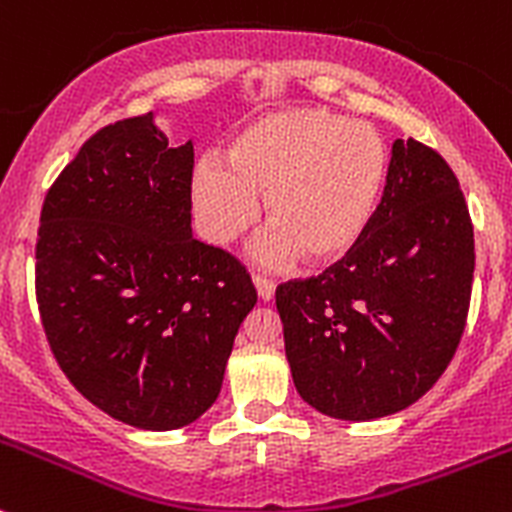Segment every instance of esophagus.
<instances>
[{
    "mask_svg": "<svg viewBox=\"0 0 512 512\" xmlns=\"http://www.w3.org/2000/svg\"><path fill=\"white\" fill-rule=\"evenodd\" d=\"M252 282H255V290H257V295H260L262 302H270L272 297H275V282L272 280H267V277H262V275H255L252 277Z\"/></svg>",
    "mask_w": 512,
    "mask_h": 512,
    "instance_id": "esophagus-1",
    "label": "esophagus"
}]
</instances>
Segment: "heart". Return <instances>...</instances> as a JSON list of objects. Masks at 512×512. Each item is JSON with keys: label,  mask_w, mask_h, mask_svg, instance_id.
Masks as SVG:
<instances>
[{"label": "heart", "mask_w": 512, "mask_h": 512, "mask_svg": "<svg viewBox=\"0 0 512 512\" xmlns=\"http://www.w3.org/2000/svg\"><path fill=\"white\" fill-rule=\"evenodd\" d=\"M388 182V147L365 122L320 107H287L242 122L220 165L192 175L197 225L212 245H232L260 220L272 232L257 255L267 262L332 267L370 230Z\"/></svg>", "instance_id": "b5f03b06"}]
</instances>
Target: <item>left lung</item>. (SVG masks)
Returning <instances> with one entry per match:
<instances>
[{
	"mask_svg": "<svg viewBox=\"0 0 512 512\" xmlns=\"http://www.w3.org/2000/svg\"><path fill=\"white\" fill-rule=\"evenodd\" d=\"M475 270L473 222L448 162L395 140L360 245L277 287L292 382L327 418H385L433 388L458 350Z\"/></svg>",
	"mask_w": 512,
	"mask_h": 512,
	"instance_id": "obj_1",
	"label": "left lung"
}]
</instances>
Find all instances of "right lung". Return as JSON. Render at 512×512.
<instances>
[{"label": "right lung", "mask_w": 512, "mask_h": 512, "mask_svg": "<svg viewBox=\"0 0 512 512\" xmlns=\"http://www.w3.org/2000/svg\"><path fill=\"white\" fill-rule=\"evenodd\" d=\"M192 140L155 112L89 137L39 217L37 302L49 347L92 405L140 430L212 408L257 302L245 267L192 237Z\"/></svg>", "instance_id": "right-lung-1"}]
</instances>
